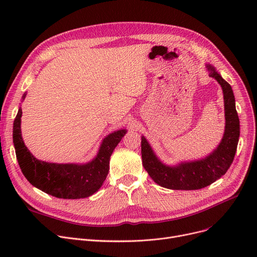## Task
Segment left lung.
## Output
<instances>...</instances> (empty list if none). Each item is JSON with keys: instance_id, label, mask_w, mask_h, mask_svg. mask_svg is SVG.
I'll return each instance as SVG.
<instances>
[{"instance_id": "1", "label": "left lung", "mask_w": 257, "mask_h": 257, "mask_svg": "<svg viewBox=\"0 0 257 257\" xmlns=\"http://www.w3.org/2000/svg\"><path fill=\"white\" fill-rule=\"evenodd\" d=\"M209 77L221 85L224 96L225 131L223 139L208 156L200 160L187 161L177 166H167L161 163L151 146L142 137V158L145 170L158 185L170 190H200L220 179L230 168L239 138V119L235 109L233 90L227 81L210 64H206Z\"/></svg>"}]
</instances>
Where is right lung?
Returning <instances> with one entry per match:
<instances>
[{"label": "right lung", "instance_id": "right-lung-1", "mask_svg": "<svg viewBox=\"0 0 257 257\" xmlns=\"http://www.w3.org/2000/svg\"><path fill=\"white\" fill-rule=\"evenodd\" d=\"M26 93L23 96V100ZM22 108L13 123V144L18 163L26 179L38 190L61 199L87 198L98 192L109 171V159L114 148L127 130L120 129L107 136L97 156L83 165L52 164L36 159L24 144L21 132Z\"/></svg>", "mask_w": 257, "mask_h": 257}]
</instances>
